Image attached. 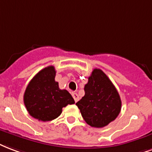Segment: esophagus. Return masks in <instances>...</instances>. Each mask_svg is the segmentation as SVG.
Returning <instances> with one entry per match:
<instances>
[{
	"label": "esophagus",
	"instance_id": "esophagus-1",
	"mask_svg": "<svg viewBox=\"0 0 152 152\" xmlns=\"http://www.w3.org/2000/svg\"><path fill=\"white\" fill-rule=\"evenodd\" d=\"M72 96L75 99V102H77L78 100H79V96H78V94L77 93H72Z\"/></svg>",
	"mask_w": 152,
	"mask_h": 152
}]
</instances>
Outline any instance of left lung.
<instances>
[{
	"label": "left lung",
	"mask_w": 152,
	"mask_h": 152,
	"mask_svg": "<svg viewBox=\"0 0 152 152\" xmlns=\"http://www.w3.org/2000/svg\"><path fill=\"white\" fill-rule=\"evenodd\" d=\"M85 95L76 103L83 118L90 126L101 128L120 113V96L107 75L94 69L84 87Z\"/></svg>",
	"instance_id": "obj_1"
}]
</instances>
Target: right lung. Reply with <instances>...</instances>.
Instances as JSON below:
<instances>
[{
    "mask_svg": "<svg viewBox=\"0 0 152 152\" xmlns=\"http://www.w3.org/2000/svg\"><path fill=\"white\" fill-rule=\"evenodd\" d=\"M55 75L54 66L45 67L32 78L24 94V103L28 114L40 121L58 118L63 107L75 103L66 90L59 88Z\"/></svg>",
    "mask_w": 152,
    "mask_h": 152,
    "instance_id": "obj_1",
    "label": "right lung"
}]
</instances>
